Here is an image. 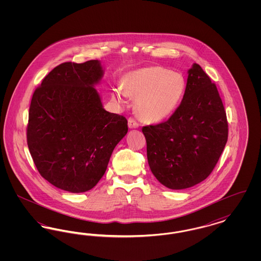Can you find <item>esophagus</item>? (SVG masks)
Instances as JSON below:
<instances>
[{
    "mask_svg": "<svg viewBox=\"0 0 261 261\" xmlns=\"http://www.w3.org/2000/svg\"><path fill=\"white\" fill-rule=\"evenodd\" d=\"M128 126H129V128H138L139 123L135 120V118L129 117L128 118Z\"/></svg>",
    "mask_w": 261,
    "mask_h": 261,
    "instance_id": "34e87169",
    "label": "esophagus"
}]
</instances>
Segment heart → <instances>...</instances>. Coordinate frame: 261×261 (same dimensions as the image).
I'll return each mask as SVG.
<instances>
[{
	"label": "heart",
	"instance_id": "obj_1",
	"mask_svg": "<svg viewBox=\"0 0 261 261\" xmlns=\"http://www.w3.org/2000/svg\"><path fill=\"white\" fill-rule=\"evenodd\" d=\"M186 81L183 75L162 66H148L125 75L122 88L113 90V99L122 102L125 95L136 98L138 115L156 122L169 116L184 96Z\"/></svg>",
	"mask_w": 261,
	"mask_h": 261
}]
</instances>
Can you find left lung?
<instances>
[{"mask_svg":"<svg viewBox=\"0 0 261 261\" xmlns=\"http://www.w3.org/2000/svg\"><path fill=\"white\" fill-rule=\"evenodd\" d=\"M149 168L169 189L182 190L206 179L228 140V121L216 85L198 63L168 120L142 128Z\"/></svg>","mask_w":261,"mask_h":261,"instance_id":"1","label":"left lung"}]
</instances>
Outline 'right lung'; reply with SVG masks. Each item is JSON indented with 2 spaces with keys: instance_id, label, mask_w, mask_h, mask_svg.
<instances>
[{
  "instance_id": "1",
  "label": "right lung",
  "mask_w": 261,
  "mask_h": 261,
  "mask_svg": "<svg viewBox=\"0 0 261 261\" xmlns=\"http://www.w3.org/2000/svg\"><path fill=\"white\" fill-rule=\"evenodd\" d=\"M101 76L99 61L63 62L44 77L32 96L28 149L40 175L67 192L96 186L128 132L127 119L105 111L93 87Z\"/></svg>"
}]
</instances>
